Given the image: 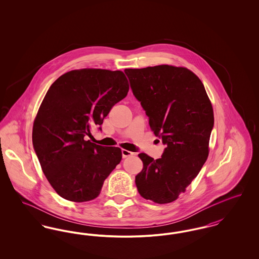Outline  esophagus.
Wrapping results in <instances>:
<instances>
[{"mask_svg":"<svg viewBox=\"0 0 259 259\" xmlns=\"http://www.w3.org/2000/svg\"><path fill=\"white\" fill-rule=\"evenodd\" d=\"M121 153H122V157H123V158L134 155V152L129 151V150H127V149H122V150H121Z\"/></svg>","mask_w":259,"mask_h":259,"instance_id":"1","label":"esophagus"}]
</instances>
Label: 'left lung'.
<instances>
[{"mask_svg": "<svg viewBox=\"0 0 259 259\" xmlns=\"http://www.w3.org/2000/svg\"><path fill=\"white\" fill-rule=\"evenodd\" d=\"M154 135L166 146L159 159L140 153L135 183L142 197L175 201L197 177L209 155L213 111L202 81L186 68L160 65L125 69Z\"/></svg>", "mask_w": 259, "mask_h": 259, "instance_id": "8db88e82", "label": "left lung"}]
</instances>
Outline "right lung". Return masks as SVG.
Returning a JSON list of instances; mask_svg holds the SVG:
<instances>
[{
	"instance_id": "add662e5",
	"label": "right lung",
	"mask_w": 259,
	"mask_h": 259,
	"mask_svg": "<svg viewBox=\"0 0 259 259\" xmlns=\"http://www.w3.org/2000/svg\"><path fill=\"white\" fill-rule=\"evenodd\" d=\"M120 71L83 69L62 74L48 90L33 126V147L42 172L62 198L98 197L105 180L122 158L121 149L102 147L87 137L111 108L126 97Z\"/></svg>"
}]
</instances>
